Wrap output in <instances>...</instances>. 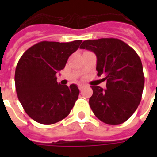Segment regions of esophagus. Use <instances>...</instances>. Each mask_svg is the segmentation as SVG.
Returning a JSON list of instances; mask_svg holds the SVG:
<instances>
[{
    "label": "esophagus",
    "instance_id": "obj_1",
    "mask_svg": "<svg viewBox=\"0 0 157 157\" xmlns=\"http://www.w3.org/2000/svg\"><path fill=\"white\" fill-rule=\"evenodd\" d=\"M85 85H84V84H79L78 85V88H79V90H83L84 88H85Z\"/></svg>",
    "mask_w": 157,
    "mask_h": 157
}]
</instances>
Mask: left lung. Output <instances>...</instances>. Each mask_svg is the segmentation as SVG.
<instances>
[{"label":"left lung","instance_id":"left-lung-1","mask_svg":"<svg viewBox=\"0 0 157 157\" xmlns=\"http://www.w3.org/2000/svg\"><path fill=\"white\" fill-rule=\"evenodd\" d=\"M80 48L96 54L97 75L107 81V89L91 86L89 103L94 114L107 124L124 123L141 101L144 86L141 59L133 48L117 38L85 40Z\"/></svg>","mask_w":157,"mask_h":157}]
</instances>
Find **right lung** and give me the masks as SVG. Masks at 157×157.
I'll list each match as a JSON object with an SVG mask.
<instances>
[{"label":"right lung","mask_w":157,"mask_h":157,"mask_svg":"<svg viewBox=\"0 0 157 157\" xmlns=\"http://www.w3.org/2000/svg\"><path fill=\"white\" fill-rule=\"evenodd\" d=\"M81 41H40L26 50L18 60L14 76L16 92L26 113L35 121L54 124L72 109L80 90L74 84H58L57 72L64 68Z\"/></svg>","instance_id":"1"}]
</instances>
